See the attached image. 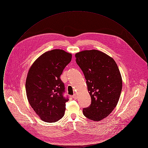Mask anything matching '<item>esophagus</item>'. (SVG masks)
Returning a JSON list of instances; mask_svg holds the SVG:
<instances>
[{"label": "esophagus", "mask_w": 148, "mask_h": 148, "mask_svg": "<svg viewBox=\"0 0 148 148\" xmlns=\"http://www.w3.org/2000/svg\"><path fill=\"white\" fill-rule=\"evenodd\" d=\"M72 98H73V99H77V97L76 94H74V95L72 96Z\"/></svg>", "instance_id": "34e87169"}]
</instances>
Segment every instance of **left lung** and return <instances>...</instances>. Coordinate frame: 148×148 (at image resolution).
Instances as JSON below:
<instances>
[{
  "instance_id": "1",
  "label": "left lung",
  "mask_w": 148,
  "mask_h": 148,
  "mask_svg": "<svg viewBox=\"0 0 148 148\" xmlns=\"http://www.w3.org/2000/svg\"><path fill=\"white\" fill-rule=\"evenodd\" d=\"M76 62L84 74L92 103L83 110L89 119L106 118L117 105L122 89L119 69L112 57L98 50L75 54Z\"/></svg>"
}]
</instances>
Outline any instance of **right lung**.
Listing matches in <instances>:
<instances>
[{"instance_id":"add662e5","label":"right lung","mask_w":148,"mask_h":148,"mask_svg":"<svg viewBox=\"0 0 148 148\" xmlns=\"http://www.w3.org/2000/svg\"><path fill=\"white\" fill-rule=\"evenodd\" d=\"M72 55L63 50L47 51L38 58L28 73L25 89L29 103L40 119L53 123L63 117L64 84L60 77Z\"/></svg>"}]
</instances>
